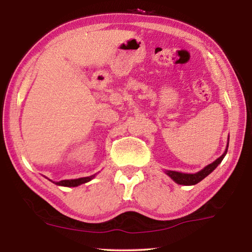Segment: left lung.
<instances>
[{"mask_svg": "<svg viewBox=\"0 0 252 252\" xmlns=\"http://www.w3.org/2000/svg\"><path fill=\"white\" fill-rule=\"evenodd\" d=\"M228 147H229V138H228L227 148H225V151L223 152V155L220 158H218L216 161H213L212 163L208 164L207 167H204L202 170H200V171L197 173H182V172H178V171H171V170H167L165 173H167L174 182L178 183V185H183V186L197 185L198 182L203 180L204 178L209 176V174H210L213 170H215L221 163V161L223 160L224 156L227 155Z\"/></svg>", "mask_w": 252, "mask_h": 252, "instance_id": "8db88e82", "label": "left lung"}]
</instances>
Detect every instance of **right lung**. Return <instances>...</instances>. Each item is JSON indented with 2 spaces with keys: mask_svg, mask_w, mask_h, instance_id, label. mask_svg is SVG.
Returning <instances> with one entry per match:
<instances>
[{
  "mask_svg": "<svg viewBox=\"0 0 252 252\" xmlns=\"http://www.w3.org/2000/svg\"><path fill=\"white\" fill-rule=\"evenodd\" d=\"M94 177H95V174H94V176H90V177L72 179V180H62V181L54 182V183H55V185H58V186H63V187H78L80 185H82V183L89 182L90 180H92V179Z\"/></svg>",
  "mask_w": 252,
  "mask_h": 252,
  "instance_id": "add662e5",
  "label": "right lung"
}]
</instances>
